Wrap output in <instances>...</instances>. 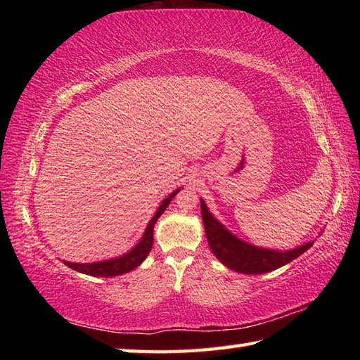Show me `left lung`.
I'll list each match as a JSON object with an SVG mask.
<instances>
[{
    "label": "left lung",
    "mask_w": 360,
    "mask_h": 360,
    "mask_svg": "<svg viewBox=\"0 0 360 360\" xmlns=\"http://www.w3.org/2000/svg\"><path fill=\"white\" fill-rule=\"evenodd\" d=\"M201 215L205 229V236H207L212 252L221 263L236 272H271L288 264L289 262H292V259L300 257L303 252H307L312 246V243L309 241L300 248L288 252L259 249L255 246H250L248 243H243L231 232L226 231V229L210 215V212L205 207L204 201H201Z\"/></svg>",
    "instance_id": "1"
}]
</instances>
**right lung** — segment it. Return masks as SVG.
Masks as SVG:
<instances>
[{
    "instance_id": "obj_1",
    "label": "right lung",
    "mask_w": 360,
    "mask_h": 360,
    "mask_svg": "<svg viewBox=\"0 0 360 360\" xmlns=\"http://www.w3.org/2000/svg\"><path fill=\"white\" fill-rule=\"evenodd\" d=\"M178 192H179V188L174 190V192L170 196H167L165 200L162 201V204L159 205V209L155 213V217L151 218V221L147 226V231H145L142 240L139 241L137 246H134L131 250H129L128 254L122 255L119 258L108 259V262L88 263V264L65 262V264L68 267H71V269H74V271L86 274V275H93V277H116V275H122V274L136 269V267L139 266L143 262V259L147 258V255L150 254L151 246H153V227H155L158 218L162 215L164 210L167 209V205L170 204V201L173 200V196Z\"/></svg>"
}]
</instances>
